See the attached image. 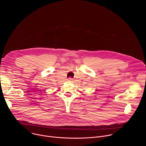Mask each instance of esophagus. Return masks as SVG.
<instances>
[{"label": "esophagus", "mask_w": 146, "mask_h": 146, "mask_svg": "<svg viewBox=\"0 0 146 146\" xmlns=\"http://www.w3.org/2000/svg\"><path fill=\"white\" fill-rule=\"evenodd\" d=\"M68 80H72V78H71V77H69V78H68Z\"/></svg>", "instance_id": "34e87169"}]
</instances>
